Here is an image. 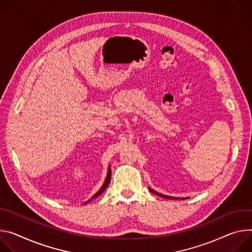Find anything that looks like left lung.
Returning <instances> with one entry per match:
<instances>
[{"label": "left lung", "mask_w": 252, "mask_h": 252, "mask_svg": "<svg viewBox=\"0 0 252 252\" xmlns=\"http://www.w3.org/2000/svg\"><path fill=\"white\" fill-rule=\"evenodd\" d=\"M149 190L151 191V192H153L154 194H156V195H158V196H161V197H163V198H166V199H180V198H177V197H172V196H168V195H163V194H161V193H158V192H157V191H155V190H153V189H151V188H149ZM182 200H185V199H187V198H181Z\"/></svg>", "instance_id": "left-lung-1"}]
</instances>
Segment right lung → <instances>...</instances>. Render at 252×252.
Instances as JSON below:
<instances>
[{
  "label": "right lung",
  "instance_id": "right-lung-1",
  "mask_svg": "<svg viewBox=\"0 0 252 252\" xmlns=\"http://www.w3.org/2000/svg\"><path fill=\"white\" fill-rule=\"evenodd\" d=\"M110 178H111V170H110V166L108 167V171H107V175H106V178H105V180H104V183H103V185L101 186V188L93 196L91 197L89 200H87L86 202H84L83 204H86V203H88V202H90L91 200L93 199H94V198H97L99 195H101L103 192H104V190L107 188V186H108V184H109V182H110Z\"/></svg>",
  "mask_w": 252,
  "mask_h": 252
}]
</instances>
